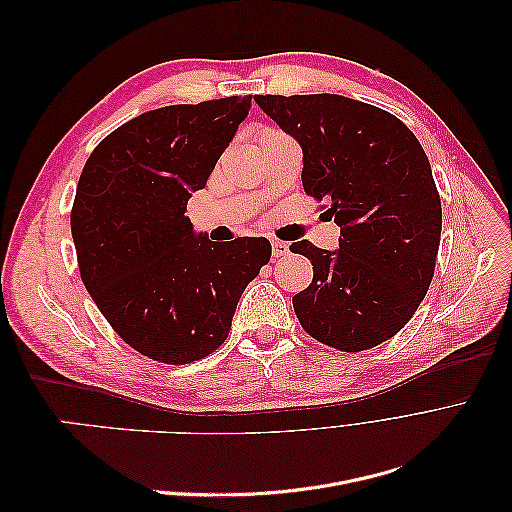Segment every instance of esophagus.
<instances>
[{
	"instance_id": "1",
	"label": "esophagus",
	"mask_w": 512,
	"mask_h": 512,
	"mask_svg": "<svg viewBox=\"0 0 512 512\" xmlns=\"http://www.w3.org/2000/svg\"><path fill=\"white\" fill-rule=\"evenodd\" d=\"M288 252H290V245H288V243L277 241V239L271 241V254H273V258H282V256H286Z\"/></svg>"
}]
</instances>
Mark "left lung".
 Returning a JSON list of instances; mask_svg holds the SVG:
<instances>
[{
    "mask_svg": "<svg viewBox=\"0 0 512 512\" xmlns=\"http://www.w3.org/2000/svg\"><path fill=\"white\" fill-rule=\"evenodd\" d=\"M254 100L301 145L303 188L342 230L333 252L290 245L314 267L292 297L301 327L344 352L386 342L425 299L440 247L442 205L421 143L395 115L337 94Z\"/></svg>",
    "mask_w": 512,
    "mask_h": 512,
    "instance_id": "obj_1",
    "label": "left lung"
}]
</instances>
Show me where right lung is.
Masks as SVG:
<instances>
[{"mask_svg":"<svg viewBox=\"0 0 512 512\" xmlns=\"http://www.w3.org/2000/svg\"><path fill=\"white\" fill-rule=\"evenodd\" d=\"M252 106L250 96L156 108L94 149L70 215L81 280L115 333L153 361L203 359L228 337L265 237L215 243L185 209Z\"/></svg>","mask_w":512,"mask_h":512,"instance_id":"right-lung-1","label":"right lung"}]
</instances>
